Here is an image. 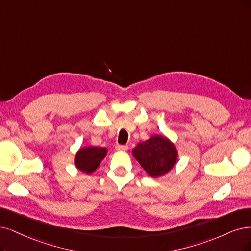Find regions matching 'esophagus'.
Instances as JSON below:
<instances>
[{
    "mask_svg": "<svg viewBox=\"0 0 251 251\" xmlns=\"http://www.w3.org/2000/svg\"><path fill=\"white\" fill-rule=\"evenodd\" d=\"M116 150L119 152H125L128 150V146H123V145H117L116 146Z\"/></svg>",
    "mask_w": 251,
    "mask_h": 251,
    "instance_id": "esophagus-1",
    "label": "esophagus"
}]
</instances>
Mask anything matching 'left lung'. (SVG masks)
Listing matches in <instances>:
<instances>
[{"instance_id": "8db88e82", "label": "left lung", "mask_w": 251, "mask_h": 251, "mask_svg": "<svg viewBox=\"0 0 251 251\" xmlns=\"http://www.w3.org/2000/svg\"><path fill=\"white\" fill-rule=\"evenodd\" d=\"M132 155L145 172L152 178L170 173L178 161V150L166 136L154 134L149 140L138 143Z\"/></svg>"}]
</instances>
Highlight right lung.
I'll list each match as a JSON object with an SVG mask.
<instances>
[{"instance_id":"right-lung-1","label":"right lung","mask_w":251,"mask_h":251,"mask_svg":"<svg viewBox=\"0 0 251 251\" xmlns=\"http://www.w3.org/2000/svg\"><path fill=\"white\" fill-rule=\"evenodd\" d=\"M107 155V149L103 147H83L76 152L74 157V164L76 169L82 173L92 174L94 173L101 161Z\"/></svg>"}]
</instances>
